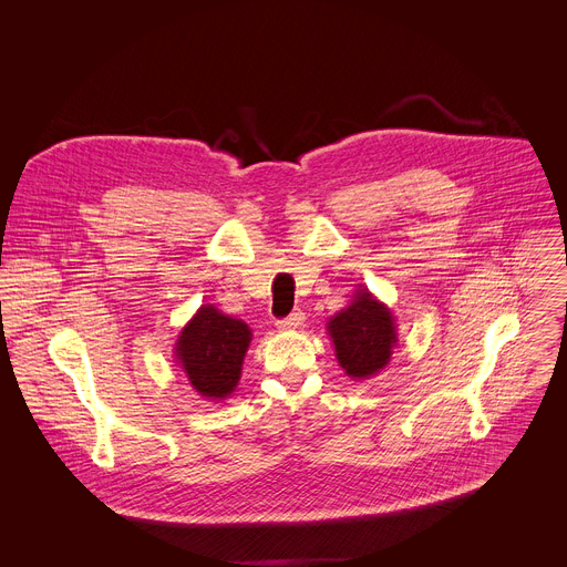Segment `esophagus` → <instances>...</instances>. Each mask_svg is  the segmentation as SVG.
Segmentation results:
<instances>
[{"label":"esophagus","mask_w":567,"mask_h":567,"mask_svg":"<svg viewBox=\"0 0 567 567\" xmlns=\"http://www.w3.org/2000/svg\"><path fill=\"white\" fill-rule=\"evenodd\" d=\"M302 322H305V313L298 309V311H293V313H289V316L276 320V326H278V330H296V328L302 326Z\"/></svg>","instance_id":"esophagus-1"}]
</instances>
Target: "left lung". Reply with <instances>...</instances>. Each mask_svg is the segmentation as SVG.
Segmentation results:
<instances>
[{
  "label": "left lung",
  "mask_w": 567,
  "mask_h": 567,
  "mask_svg": "<svg viewBox=\"0 0 567 567\" xmlns=\"http://www.w3.org/2000/svg\"><path fill=\"white\" fill-rule=\"evenodd\" d=\"M328 332L337 348L341 368L352 379H370L390 363L396 343L394 318L368 289H359L354 300L330 318Z\"/></svg>",
  "instance_id": "1"
}]
</instances>
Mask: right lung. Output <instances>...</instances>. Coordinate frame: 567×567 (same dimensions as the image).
<instances>
[{
	"label": "right lung",
	"mask_w": 567,
	"mask_h": 567,
	"mask_svg": "<svg viewBox=\"0 0 567 567\" xmlns=\"http://www.w3.org/2000/svg\"><path fill=\"white\" fill-rule=\"evenodd\" d=\"M249 343L251 330L247 322L204 305L182 330L175 352L202 396L224 399L239 381Z\"/></svg>",
	"instance_id": "1"
}]
</instances>
